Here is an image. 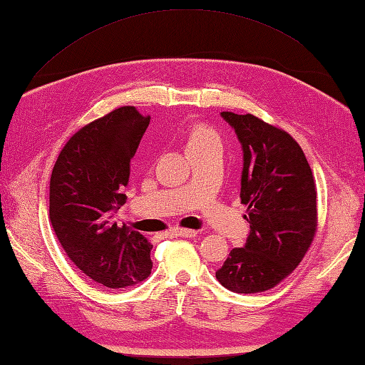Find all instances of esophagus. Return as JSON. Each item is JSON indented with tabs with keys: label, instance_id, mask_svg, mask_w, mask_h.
<instances>
[{
	"label": "esophagus",
	"instance_id": "34e87169",
	"mask_svg": "<svg viewBox=\"0 0 365 365\" xmlns=\"http://www.w3.org/2000/svg\"><path fill=\"white\" fill-rule=\"evenodd\" d=\"M170 235L174 237H182V238H192L197 235L196 230H191V229H182V227H174L170 230Z\"/></svg>",
	"mask_w": 365,
	"mask_h": 365
}]
</instances>
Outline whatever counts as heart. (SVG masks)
<instances>
[{"label":"heart","mask_w":365,"mask_h":365,"mask_svg":"<svg viewBox=\"0 0 365 365\" xmlns=\"http://www.w3.org/2000/svg\"><path fill=\"white\" fill-rule=\"evenodd\" d=\"M208 145L222 147L221 136L208 125H204V123H197V125H195V128H192L190 133L188 147H208Z\"/></svg>","instance_id":"1"}]
</instances>
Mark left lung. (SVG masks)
<instances>
[{"label":"left lung","mask_w":365,"mask_h":365,"mask_svg":"<svg viewBox=\"0 0 365 365\" xmlns=\"http://www.w3.org/2000/svg\"><path fill=\"white\" fill-rule=\"evenodd\" d=\"M243 149L240 197L250 235L216 271L235 293L273 289L299 265L317 232V191L304 152L287 131L252 114L221 113Z\"/></svg>","instance_id":"left-lung-1"}]
</instances>
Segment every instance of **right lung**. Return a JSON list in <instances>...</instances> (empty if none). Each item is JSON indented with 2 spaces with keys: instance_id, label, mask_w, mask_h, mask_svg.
I'll return each mask as SVG.
<instances>
[{
  "instance_id": "1",
  "label": "right lung",
  "mask_w": 365,
  "mask_h": 365,
  "mask_svg": "<svg viewBox=\"0 0 365 365\" xmlns=\"http://www.w3.org/2000/svg\"><path fill=\"white\" fill-rule=\"evenodd\" d=\"M150 115L122 106L68 139L50 178V222L76 268L108 289L135 285L150 274L152 245L119 226L113 215L125 204L130 161Z\"/></svg>"
}]
</instances>
